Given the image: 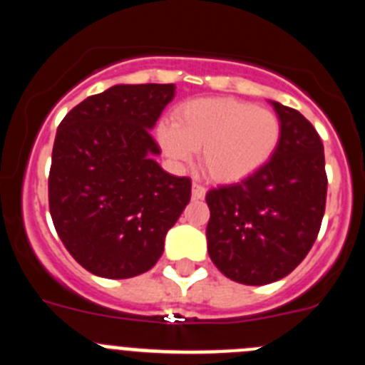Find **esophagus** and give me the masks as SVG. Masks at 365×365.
<instances>
[{
    "label": "esophagus",
    "mask_w": 365,
    "mask_h": 365,
    "mask_svg": "<svg viewBox=\"0 0 365 365\" xmlns=\"http://www.w3.org/2000/svg\"><path fill=\"white\" fill-rule=\"evenodd\" d=\"M192 195H193V199H202L206 195V188L202 185H199V182H193Z\"/></svg>",
    "instance_id": "1"
}]
</instances>
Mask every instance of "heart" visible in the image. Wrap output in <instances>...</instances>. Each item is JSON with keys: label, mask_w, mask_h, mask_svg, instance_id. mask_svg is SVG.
<instances>
[{"label": "heart", "mask_w": 365, "mask_h": 365, "mask_svg": "<svg viewBox=\"0 0 365 365\" xmlns=\"http://www.w3.org/2000/svg\"><path fill=\"white\" fill-rule=\"evenodd\" d=\"M157 138L168 159L188 164L201 150V166L217 182L254 175L274 157L282 140L278 115L235 98L192 100L163 122Z\"/></svg>", "instance_id": "heart-1"}]
</instances>
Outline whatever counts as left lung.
I'll return each instance as SVG.
<instances>
[{"label": "left lung", "mask_w": 365, "mask_h": 365, "mask_svg": "<svg viewBox=\"0 0 365 365\" xmlns=\"http://www.w3.org/2000/svg\"><path fill=\"white\" fill-rule=\"evenodd\" d=\"M282 122L272 159L206 193L208 254L227 278L267 285L291 274L320 232L327 197L324 144L302 113L270 100Z\"/></svg>", "instance_id": "obj_1"}]
</instances>
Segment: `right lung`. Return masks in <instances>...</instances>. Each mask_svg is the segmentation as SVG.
I'll use <instances>...</instances> for the list:
<instances>
[{
  "mask_svg": "<svg viewBox=\"0 0 365 365\" xmlns=\"http://www.w3.org/2000/svg\"><path fill=\"white\" fill-rule=\"evenodd\" d=\"M175 83H118L58 125L49 173L54 228L71 256L108 279L146 272L190 202L188 177L164 172L150 131Z\"/></svg>",
  "mask_w": 365,
  "mask_h": 365,
  "instance_id": "obj_1",
  "label": "right lung"
}]
</instances>
